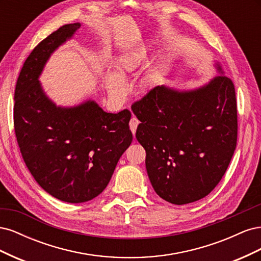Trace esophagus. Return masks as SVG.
Listing matches in <instances>:
<instances>
[{
    "label": "esophagus",
    "instance_id": "34e87169",
    "mask_svg": "<svg viewBox=\"0 0 261 261\" xmlns=\"http://www.w3.org/2000/svg\"><path fill=\"white\" fill-rule=\"evenodd\" d=\"M139 123H140V122L137 120L136 116H133V117L130 118V121H129V128H130V130H132V133H133V135H135L136 129H137V126L139 125Z\"/></svg>",
    "mask_w": 261,
    "mask_h": 261
}]
</instances>
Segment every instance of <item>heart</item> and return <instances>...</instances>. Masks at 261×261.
Wrapping results in <instances>:
<instances>
[{
    "label": "heart",
    "instance_id": "obj_1",
    "mask_svg": "<svg viewBox=\"0 0 261 261\" xmlns=\"http://www.w3.org/2000/svg\"><path fill=\"white\" fill-rule=\"evenodd\" d=\"M139 65V57L136 53L127 52L117 59V72H109L106 76V86L110 98L117 103H122L128 94V85L124 80L126 73L133 72Z\"/></svg>",
    "mask_w": 261,
    "mask_h": 261
}]
</instances>
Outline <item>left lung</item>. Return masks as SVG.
Listing matches in <instances>:
<instances>
[{
    "label": "left lung",
    "mask_w": 261,
    "mask_h": 261,
    "mask_svg": "<svg viewBox=\"0 0 261 261\" xmlns=\"http://www.w3.org/2000/svg\"><path fill=\"white\" fill-rule=\"evenodd\" d=\"M217 75L198 88L156 86L132 110L146 150L154 192L174 204L210 194L230 164L238 140L235 88L217 62Z\"/></svg>",
    "instance_id": "left-lung-1"
}]
</instances>
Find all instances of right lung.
Segmentation results:
<instances>
[{"label":"right lung","instance_id":"add662e5","mask_svg":"<svg viewBox=\"0 0 261 261\" xmlns=\"http://www.w3.org/2000/svg\"><path fill=\"white\" fill-rule=\"evenodd\" d=\"M80 22L60 27L30 53L14 94V127L22 159L46 193L80 203L100 195L129 147L130 112L108 113L91 99L57 106L39 82L52 53L72 39Z\"/></svg>","mask_w":261,"mask_h":261}]
</instances>
